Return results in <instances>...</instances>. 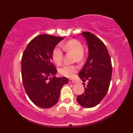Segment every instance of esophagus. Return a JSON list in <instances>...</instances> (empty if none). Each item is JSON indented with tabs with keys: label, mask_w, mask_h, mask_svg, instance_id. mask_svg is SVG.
<instances>
[{
	"label": "esophagus",
	"mask_w": 133,
	"mask_h": 133,
	"mask_svg": "<svg viewBox=\"0 0 133 133\" xmlns=\"http://www.w3.org/2000/svg\"><path fill=\"white\" fill-rule=\"evenodd\" d=\"M69 83H75L76 81L74 80H72V79H69Z\"/></svg>",
	"instance_id": "34e87169"
}]
</instances>
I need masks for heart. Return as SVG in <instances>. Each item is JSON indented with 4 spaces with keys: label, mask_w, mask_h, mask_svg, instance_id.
Segmentation results:
<instances>
[{
    "label": "heart",
    "mask_w": 133,
    "mask_h": 133,
    "mask_svg": "<svg viewBox=\"0 0 133 133\" xmlns=\"http://www.w3.org/2000/svg\"><path fill=\"white\" fill-rule=\"evenodd\" d=\"M62 49L66 52L74 53L77 62H81L84 59V47L80 42L75 39L69 41L61 45ZM63 57V51L60 47H56L52 52V59L57 65L61 64ZM77 68L74 65L66 64L59 69V72L62 76L67 77H72L77 72Z\"/></svg>",
    "instance_id": "heart-1"
}]
</instances>
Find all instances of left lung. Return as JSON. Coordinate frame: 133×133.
Masks as SVG:
<instances>
[{"label":"left lung","mask_w":133,"mask_h":133,"mask_svg":"<svg viewBox=\"0 0 133 133\" xmlns=\"http://www.w3.org/2000/svg\"><path fill=\"white\" fill-rule=\"evenodd\" d=\"M81 34L88 44L89 56L79 74L85 85L84 92L77 96V101L84 108H92L98 104L106 96L110 85L112 74L111 57L103 41L93 34L84 32Z\"/></svg>","instance_id":"1"}]
</instances>
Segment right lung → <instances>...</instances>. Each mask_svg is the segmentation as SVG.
<instances>
[{
  "instance_id": "obj_1",
  "label": "right lung",
  "mask_w": 133,
  "mask_h": 133,
  "mask_svg": "<svg viewBox=\"0 0 133 133\" xmlns=\"http://www.w3.org/2000/svg\"><path fill=\"white\" fill-rule=\"evenodd\" d=\"M63 39L48 34L40 35L30 41L23 53V85L31 101L40 108L54 106L59 100L62 87L69 82L67 77L55 76L57 69L52 61L53 49Z\"/></svg>"
}]
</instances>
